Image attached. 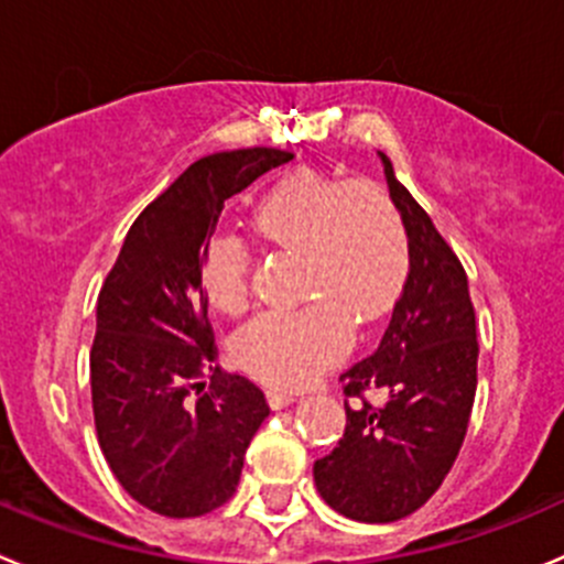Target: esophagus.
<instances>
[{
	"instance_id": "obj_1",
	"label": "esophagus",
	"mask_w": 564,
	"mask_h": 564,
	"mask_svg": "<svg viewBox=\"0 0 564 564\" xmlns=\"http://www.w3.org/2000/svg\"><path fill=\"white\" fill-rule=\"evenodd\" d=\"M294 399H297V393L286 391V388H270V391H267V402H270V408L275 410L286 408V404H292Z\"/></svg>"
}]
</instances>
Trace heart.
<instances>
[{
  "label": "heart",
  "mask_w": 564,
  "mask_h": 564,
  "mask_svg": "<svg viewBox=\"0 0 564 564\" xmlns=\"http://www.w3.org/2000/svg\"><path fill=\"white\" fill-rule=\"evenodd\" d=\"M256 237L300 253L303 308L264 311L237 333V360L272 386H300L336 364L352 327L388 314L408 272V234L391 195L375 182H338L316 171L283 176L250 215ZM248 245L217 234L200 256V281L217 308L237 314L250 300Z\"/></svg>",
  "instance_id": "obj_1"
}]
</instances>
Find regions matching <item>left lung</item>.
<instances>
[{
    "label": "left lung",
    "mask_w": 564,
    "mask_h": 564,
    "mask_svg": "<svg viewBox=\"0 0 564 564\" xmlns=\"http://www.w3.org/2000/svg\"><path fill=\"white\" fill-rule=\"evenodd\" d=\"M380 160L410 272L380 347L338 377L355 402H344V438L314 463L322 499L364 523L399 521L441 488L466 438L479 358L466 270L382 151ZM366 390H380L383 404L371 405Z\"/></svg>",
    "instance_id": "1"
}]
</instances>
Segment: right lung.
<instances>
[{
  "instance_id": "1",
  "label": "right lung",
  "mask_w": 564,
  "mask_h": 564,
  "mask_svg": "<svg viewBox=\"0 0 564 564\" xmlns=\"http://www.w3.org/2000/svg\"><path fill=\"white\" fill-rule=\"evenodd\" d=\"M292 156L239 149L189 165L137 217L98 292L90 349L98 446L126 494L165 518L226 505L270 415L259 386L215 366L200 256L226 200Z\"/></svg>"
}]
</instances>
